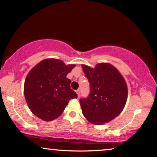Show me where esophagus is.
Masks as SVG:
<instances>
[{
    "label": "esophagus",
    "instance_id": "esophagus-1",
    "mask_svg": "<svg viewBox=\"0 0 157 157\" xmlns=\"http://www.w3.org/2000/svg\"><path fill=\"white\" fill-rule=\"evenodd\" d=\"M76 94H78V98H79V94H80V90L79 89H78V90H76Z\"/></svg>",
    "mask_w": 157,
    "mask_h": 157
}]
</instances>
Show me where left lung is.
<instances>
[{
	"mask_svg": "<svg viewBox=\"0 0 157 157\" xmlns=\"http://www.w3.org/2000/svg\"><path fill=\"white\" fill-rule=\"evenodd\" d=\"M90 83L87 98L79 100L82 111L90 123L101 125L116 118L125 106L128 89L123 76L109 63H97L94 68L82 64Z\"/></svg>",
	"mask_w": 157,
	"mask_h": 157,
	"instance_id": "left-lung-1",
	"label": "left lung"
}]
</instances>
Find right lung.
I'll list each match as a JSON object with an SVG mask.
<instances>
[{"label":"right lung","mask_w":157,"mask_h":157,"mask_svg":"<svg viewBox=\"0 0 157 157\" xmlns=\"http://www.w3.org/2000/svg\"><path fill=\"white\" fill-rule=\"evenodd\" d=\"M75 66L48 58L31 69L26 76L23 92L33 114L44 121H52L62 115L69 100L78 98L71 89V81L66 78Z\"/></svg>","instance_id":"obj_1"}]
</instances>
